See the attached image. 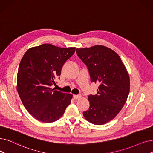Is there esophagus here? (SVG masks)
Returning a JSON list of instances; mask_svg holds the SVG:
<instances>
[{"instance_id": "34e87169", "label": "esophagus", "mask_w": 153, "mask_h": 153, "mask_svg": "<svg viewBox=\"0 0 153 153\" xmlns=\"http://www.w3.org/2000/svg\"><path fill=\"white\" fill-rule=\"evenodd\" d=\"M82 97V96L81 94H79V95H74V98L75 99H81Z\"/></svg>"}]
</instances>
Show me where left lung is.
Masks as SVG:
<instances>
[{
	"label": "left lung",
	"instance_id": "obj_1",
	"mask_svg": "<svg viewBox=\"0 0 153 153\" xmlns=\"http://www.w3.org/2000/svg\"><path fill=\"white\" fill-rule=\"evenodd\" d=\"M77 54L88 68L92 82L99 84L96 95H89V109L83 112L86 120L102 125L114 119L127 100L130 78L117 53L102 45L77 48Z\"/></svg>",
	"mask_w": 153,
	"mask_h": 153
}]
</instances>
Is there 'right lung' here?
Here are the masks:
<instances>
[{"instance_id": "add662e5", "label": "right lung", "mask_w": 153, "mask_h": 153, "mask_svg": "<svg viewBox=\"0 0 153 153\" xmlns=\"http://www.w3.org/2000/svg\"><path fill=\"white\" fill-rule=\"evenodd\" d=\"M76 48H62L44 44L29 49L19 64L17 90L25 108L37 120L52 123L60 119L72 94L52 89L55 79Z\"/></svg>"}]
</instances>
